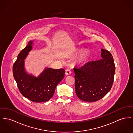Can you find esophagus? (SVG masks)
<instances>
[{
  "label": "esophagus",
  "mask_w": 133,
  "mask_h": 133,
  "mask_svg": "<svg viewBox=\"0 0 133 133\" xmlns=\"http://www.w3.org/2000/svg\"><path fill=\"white\" fill-rule=\"evenodd\" d=\"M71 71L70 70H69V69H67V70H66V71H65V74L66 75H70L71 74Z\"/></svg>",
  "instance_id": "esophagus-1"
}]
</instances>
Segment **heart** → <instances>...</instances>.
<instances>
[{
    "instance_id": "b5f03b06",
    "label": "heart",
    "mask_w": 133,
    "mask_h": 133,
    "mask_svg": "<svg viewBox=\"0 0 133 133\" xmlns=\"http://www.w3.org/2000/svg\"><path fill=\"white\" fill-rule=\"evenodd\" d=\"M80 50L81 49L79 48H74L72 50H71V51L69 53V55L74 56L78 53ZM90 55V51L88 49H84L82 50L78 54L76 58V63L78 64H82L86 63L89 59Z\"/></svg>"
}]
</instances>
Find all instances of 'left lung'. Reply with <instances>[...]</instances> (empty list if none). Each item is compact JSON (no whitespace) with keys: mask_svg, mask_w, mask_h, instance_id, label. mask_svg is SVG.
Listing matches in <instances>:
<instances>
[{"mask_svg":"<svg viewBox=\"0 0 133 133\" xmlns=\"http://www.w3.org/2000/svg\"><path fill=\"white\" fill-rule=\"evenodd\" d=\"M101 59L74 68L75 91L80 99L95 102L103 97L112 87L115 65L110 52L101 49Z\"/></svg>","mask_w":133,"mask_h":133,"instance_id":"8db88e82","label":"left lung"}]
</instances>
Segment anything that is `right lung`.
Wrapping results in <instances>:
<instances>
[{
	"label": "right lung",
	"instance_id": "1",
	"mask_svg": "<svg viewBox=\"0 0 133 133\" xmlns=\"http://www.w3.org/2000/svg\"><path fill=\"white\" fill-rule=\"evenodd\" d=\"M33 41L18 54L12 71L18 88L25 97L34 102H46L53 97L57 85L64 77L63 69L55 70L45 68L38 77L28 74L25 68V59L32 49Z\"/></svg>",
	"mask_w": 133,
	"mask_h": 133
}]
</instances>
